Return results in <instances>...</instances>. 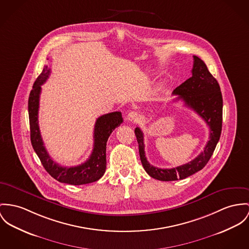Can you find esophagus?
<instances>
[{"label":"esophagus","mask_w":249,"mask_h":249,"mask_svg":"<svg viewBox=\"0 0 249 249\" xmlns=\"http://www.w3.org/2000/svg\"><path fill=\"white\" fill-rule=\"evenodd\" d=\"M127 119L130 121V122H137L138 120H139V115L136 113V112H134V111H132V112H130L129 114H128V116H127Z\"/></svg>","instance_id":"34e87169"}]
</instances>
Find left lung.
Segmentation results:
<instances>
[{"label": "left lung", "instance_id": "obj_1", "mask_svg": "<svg viewBox=\"0 0 249 249\" xmlns=\"http://www.w3.org/2000/svg\"><path fill=\"white\" fill-rule=\"evenodd\" d=\"M193 60L192 77L175 88L172 94L178 96L176 100L182 99L187 107L197 113L209 125L211 129L210 140L204 151L191 162L182 166L172 169L156 168L148 162L145 156L143 132L138 127L134 130L144 170L151 177L160 181L185 179L201 171L211 159L220 139L223 121V97L220 85L200 57L193 56Z\"/></svg>", "mask_w": 249, "mask_h": 249}]
</instances>
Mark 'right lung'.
Wrapping results in <instances>:
<instances>
[{
	"label": "right lung",
	"mask_w": 249,
	"mask_h": 249,
	"mask_svg": "<svg viewBox=\"0 0 249 249\" xmlns=\"http://www.w3.org/2000/svg\"><path fill=\"white\" fill-rule=\"evenodd\" d=\"M50 69L45 66L34 82L28 98V114L30 124V138L34 151L45 169L53 178L60 183L70 185H84L100 179L106 170V145L108 138L122 122L120 112L101 115L96 119L94 129V149L87 161L76 167H62L52 160L47 153L38 128V106L41 86L49 77Z\"/></svg>",
	"instance_id": "right-lung-1"
}]
</instances>
